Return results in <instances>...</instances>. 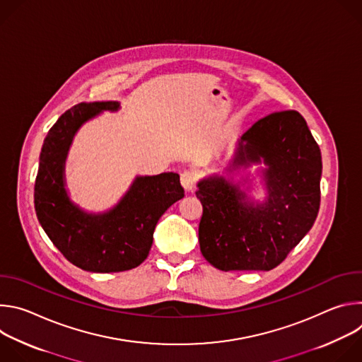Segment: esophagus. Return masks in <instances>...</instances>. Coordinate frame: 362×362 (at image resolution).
<instances>
[{
    "label": "esophagus",
    "mask_w": 362,
    "mask_h": 362,
    "mask_svg": "<svg viewBox=\"0 0 362 362\" xmlns=\"http://www.w3.org/2000/svg\"><path fill=\"white\" fill-rule=\"evenodd\" d=\"M180 183H182V186L185 187L186 192H192L194 189V185H196V175L190 170H185L180 175Z\"/></svg>",
    "instance_id": "esophagus-1"
}]
</instances>
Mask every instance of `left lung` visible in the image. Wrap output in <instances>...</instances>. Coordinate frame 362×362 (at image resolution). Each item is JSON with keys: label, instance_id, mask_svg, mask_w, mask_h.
Returning <instances> with one entry per match:
<instances>
[{"label": "left lung", "instance_id": "left-lung-1", "mask_svg": "<svg viewBox=\"0 0 362 362\" xmlns=\"http://www.w3.org/2000/svg\"><path fill=\"white\" fill-rule=\"evenodd\" d=\"M264 158L269 197L243 204V193L223 177L197 185L203 206L199 243L219 271H271L313 228L321 202V150L296 110L271 113L242 136L232 168Z\"/></svg>", "mask_w": 362, "mask_h": 362}]
</instances>
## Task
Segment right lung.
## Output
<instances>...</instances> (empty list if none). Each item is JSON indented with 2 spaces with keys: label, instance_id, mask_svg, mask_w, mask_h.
Here are the masks:
<instances>
[{
  "label": "right lung",
  "instance_id": "add662e5",
  "mask_svg": "<svg viewBox=\"0 0 362 362\" xmlns=\"http://www.w3.org/2000/svg\"><path fill=\"white\" fill-rule=\"evenodd\" d=\"M116 101L78 103L59 117L44 140L34 186V204L44 232L69 262L88 272H123L148 255L160 216L185 196L177 173L137 177L126 197L106 214H83L69 200L63 165L76 130Z\"/></svg>",
  "mask_w": 362,
  "mask_h": 362
}]
</instances>
